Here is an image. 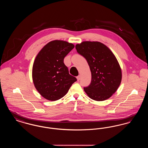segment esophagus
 Instances as JSON below:
<instances>
[{"mask_svg": "<svg viewBox=\"0 0 148 148\" xmlns=\"http://www.w3.org/2000/svg\"><path fill=\"white\" fill-rule=\"evenodd\" d=\"M77 81H79L80 79V75H78L77 77Z\"/></svg>", "mask_w": 148, "mask_h": 148, "instance_id": "1", "label": "esophagus"}]
</instances>
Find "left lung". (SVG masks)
Segmentation results:
<instances>
[{"mask_svg": "<svg viewBox=\"0 0 148 148\" xmlns=\"http://www.w3.org/2000/svg\"><path fill=\"white\" fill-rule=\"evenodd\" d=\"M77 53L86 59L92 73L90 85L84 90L90 98L103 101L119 88L122 73L116 57L106 45L86 41L75 45Z\"/></svg>", "mask_w": 148, "mask_h": 148, "instance_id": "obj_1", "label": "left lung"}]
</instances>
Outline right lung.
Instances as JSON below:
<instances>
[{
  "instance_id": "1",
  "label": "right lung",
  "mask_w": 148,
  "mask_h": 148,
  "mask_svg": "<svg viewBox=\"0 0 148 148\" xmlns=\"http://www.w3.org/2000/svg\"><path fill=\"white\" fill-rule=\"evenodd\" d=\"M74 48L72 43L56 40L46 44L36 56L32 77L36 89L43 98L50 101L63 98L77 80L64 63V58Z\"/></svg>"
}]
</instances>
